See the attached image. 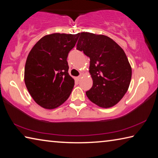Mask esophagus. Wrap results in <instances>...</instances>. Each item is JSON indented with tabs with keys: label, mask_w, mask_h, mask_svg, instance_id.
<instances>
[{
	"label": "esophagus",
	"mask_w": 158,
	"mask_h": 158,
	"mask_svg": "<svg viewBox=\"0 0 158 158\" xmlns=\"http://www.w3.org/2000/svg\"><path fill=\"white\" fill-rule=\"evenodd\" d=\"M81 78H82V74H80V75H79V77H76V78H75V79L77 80V81H79V80H80V79H81Z\"/></svg>",
	"instance_id": "34e87169"
}]
</instances>
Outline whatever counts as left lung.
Wrapping results in <instances>:
<instances>
[{"instance_id":"1","label":"left lung","mask_w":158,"mask_h":158,"mask_svg":"<svg viewBox=\"0 0 158 158\" xmlns=\"http://www.w3.org/2000/svg\"><path fill=\"white\" fill-rule=\"evenodd\" d=\"M77 49L90 58L89 73L93 86L85 93L100 107L116 105L127 91L132 68L123 49L104 35L89 32L79 33Z\"/></svg>"}]
</instances>
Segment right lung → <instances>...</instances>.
<instances>
[{
	"mask_svg": "<svg viewBox=\"0 0 158 158\" xmlns=\"http://www.w3.org/2000/svg\"><path fill=\"white\" fill-rule=\"evenodd\" d=\"M78 34L53 33L42 37L26 59L24 81L34 101L46 109L58 107L68 100L74 85L68 74L67 58Z\"/></svg>",
	"mask_w": 158,
	"mask_h": 158,
	"instance_id": "add662e5",
	"label": "right lung"
}]
</instances>
